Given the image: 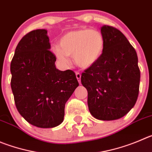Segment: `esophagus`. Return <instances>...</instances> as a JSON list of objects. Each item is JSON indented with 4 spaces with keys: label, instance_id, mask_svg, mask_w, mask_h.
Wrapping results in <instances>:
<instances>
[{
    "label": "esophagus",
    "instance_id": "esophagus-1",
    "mask_svg": "<svg viewBox=\"0 0 152 152\" xmlns=\"http://www.w3.org/2000/svg\"><path fill=\"white\" fill-rule=\"evenodd\" d=\"M76 76L78 79V82L79 83V84L81 83V73L79 72H76Z\"/></svg>",
    "mask_w": 152,
    "mask_h": 152
}]
</instances>
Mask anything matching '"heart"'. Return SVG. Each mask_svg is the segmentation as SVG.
<instances>
[{"instance_id": "heart-1", "label": "heart", "mask_w": 152, "mask_h": 152, "mask_svg": "<svg viewBox=\"0 0 152 152\" xmlns=\"http://www.w3.org/2000/svg\"><path fill=\"white\" fill-rule=\"evenodd\" d=\"M105 39L97 30L79 29L65 34L59 40V47L52 48L57 59L69 63L68 56H73L75 63L80 67H90L100 59L104 51Z\"/></svg>"}]
</instances>
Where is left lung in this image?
I'll return each mask as SVG.
<instances>
[{
  "instance_id": "obj_1",
  "label": "left lung",
  "mask_w": 152,
  "mask_h": 152,
  "mask_svg": "<svg viewBox=\"0 0 152 152\" xmlns=\"http://www.w3.org/2000/svg\"><path fill=\"white\" fill-rule=\"evenodd\" d=\"M105 48L94 64L81 76L88 91L91 114L99 120L122 118L135 105L139 95L140 70L134 48L114 27L103 25Z\"/></svg>"
}]
</instances>
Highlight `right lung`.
<instances>
[{"instance_id":"add662e5","label":"right lung","mask_w":152,"mask_h":152,"mask_svg":"<svg viewBox=\"0 0 152 152\" xmlns=\"http://www.w3.org/2000/svg\"><path fill=\"white\" fill-rule=\"evenodd\" d=\"M50 48L46 30L32 31L19 41L10 64L17 110L28 123L41 128L61 124L65 103L79 86L73 70L55 67Z\"/></svg>"}]
</instances>
